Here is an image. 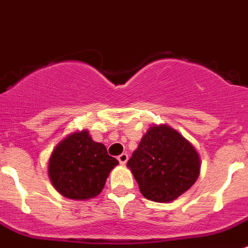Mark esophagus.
<instances>
[{
    "instance_id": "1",
    "label": "esophagus",
    "mask_w": 248,
    "mask_h": 248,
    "mask_svg": "<svg viewBox=\"0 0 248 248\" xmlns=\"http://www.w3.org/2000/svg\"><path fill=\"white\" fill-rule=\"evenodd\" d=\"M117 159H118V161H120V164H122V165H124V164L127 163V160H128V155H127V154H126V153L121 154V155L118 156Z\"/></svg>"
}]
</instances>
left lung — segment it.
Returning <instances> with one entry per match:
<instances>
[{
	"label": "left lung",
	"mask_w": 248,
	"mask_h": 248,
	"mask_svg": "<svg viewBox=\"0 0 248 248\" xmlns=\"http://www.w3.org/2000/svg\"><path fill=\"white\" fill-rule=\"evenodd\" d=\"M141 194L168 203L188 190L198 179L197 150L171 127L151 126L127 161Z\"/></svg>",
	"instance_id": "1"
}]
</instances>
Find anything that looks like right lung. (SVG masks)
<instances>
[{
    "label": "right lung",
    "mask_w": 248,
    "mask_h": 248,
    "mask_svg": "<svg viewBox=\"0 0 248 248\" xmlns=\"http://www.w3.org/2000/svg\"><path fill=\"white\" fill-rule=\"evenodd\" d=\"M118 161L88 131L76 132L55 147L49 160V176L60 194L70 199L94 198Z\"/></svg>",
    "instance_id": "add662e5"
}]
</instances>
